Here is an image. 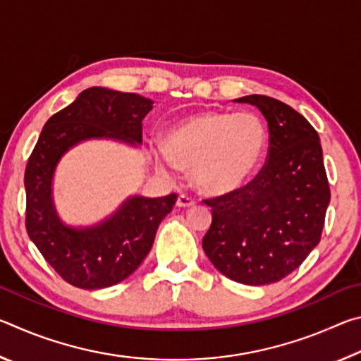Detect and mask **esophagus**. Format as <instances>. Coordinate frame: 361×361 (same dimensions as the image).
<instances>
[{"label":"esophagus","mask_w":361,"mask_h":361,"mask_svg":"<svg viewBox=\"0 0 361 361\" xmlns=\"http://www.w3.org/2000/svg\"><path fill=\"white\" fill-rule=\"evenodd\" d=\"M176 205L181 207V209H189V207L195 205V200L192 197H189V195L180 194L178 199H176Z\"/></svg>","instance_id":"1"}]
</instances>
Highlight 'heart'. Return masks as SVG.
I'll use <instances>...</instances> for the list:
<instances>
[{
    "instance_id": "b5f03b06",
    "label": "heart",
    "mask_w": 361,
    "mask_h": 361,
    "mask_svg": "<svg viewBox=\"0 0 361 361\" xmlns=\"http://www.w3.org/2000/svg\"><path fill=\"white\" fill-rule=\"evenodd\" d=\"M269 132L252 111H204L180 122L157 146L162 173L191 170L194 186L207 195L234 192L252 178L266 154Z\"/></svg>"
}]
</instances>
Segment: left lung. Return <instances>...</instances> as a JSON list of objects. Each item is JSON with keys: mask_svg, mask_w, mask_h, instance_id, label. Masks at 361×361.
<instances>
[{"mask_svg": "<svg viewBox=\"0 0 361 361\" xmlns=\"http://www.w3.org/2000/svg\"><path fill=\"white\" fill-rule=\"evenodd\" d=\"M237 102L264 114L267 159L245 186L204 200L212 226L202 248L223 276L259 286L290 276L319 245L331 192L319 133L302 114L266 95Z\"/></svg>", "mask_w": 361, "mask_h": 361, "instance_id": "1", "label": "left lung"}]
</instances>
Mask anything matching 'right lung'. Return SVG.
Instances as JSON below:
<instances>
[{
    "instance_id": "1",
    "label": "right lung",
    "mask_w": 361,
    "mask_h": 361,
    "mask_svg": "<svg viewBox=\"0 0 361 361\" xmlns=\"http://www.w3.org/2000/svg\"><path fill=\"white\" fill-rule=\"evenodd\" d=\"M152 100L105 87H90L49 118L25 169V228L44 259L65 282L82 290L106 288L138 269L156 231L172 212L176 194L129 197L92 228L65 226L52 202V176L66 151L82 140L114 138L142 143V122Z\"/></svg>"
}]
</instances>
